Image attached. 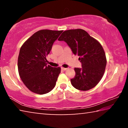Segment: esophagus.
<instances>
[{"mask_svg":"<svg viewBox=\"0 0 128 128\" xmlns=\"http://www.w3.org/2000/svg\"><path fill=\"white\" fill-rule=\"evenodd\" d=\"M62 70H67V69H68V68H62Z\"/></svg>","mask_w":128,"mask_h":128,"instance_id":"34e87169","label":"esophagus"}]
</instances>
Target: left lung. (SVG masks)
I'll list each match as a JSON object with an SVG mask.
<instances>
[{
  "instance_id": "left-lung-1",
  "label": "left lung",
  "mask_w": 128,
  "mask_h": 128,
  "mask_svg": "<svg viewBox=\"0 0 128 128\" xmlns=\"http://www.w3.org/2000/svg\"><path fill=\"white\" fill-rule=\"evenodd\" d=\"M64 41L75 55L79 56L82 68H75L76 75L70 80L78 90L86 91L94 88L102 78L107 60L102 45L81 29L64 31L58 39Z\"/></svg>"
}]
</instances>
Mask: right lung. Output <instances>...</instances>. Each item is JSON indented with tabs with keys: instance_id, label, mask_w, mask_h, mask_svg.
<instances>
[{
	"instance_id": "obj_1",
	"label": "right lung",
	"mask_w": 128,
	"mask_h": 128,
	"mask_svg": "<svg viewBox=\"0 0 128 128\" xmlns=\"http://www.w3.org/2000/svg\"><path fill=\"white\" fill-rule=\"evenodd\" d=\"M62 32V30H39L21 46L17 64L19 75L32 92L44 94L55 86L61 69L47 65L46 56Z\"/></svg>"
}]
</instances>
